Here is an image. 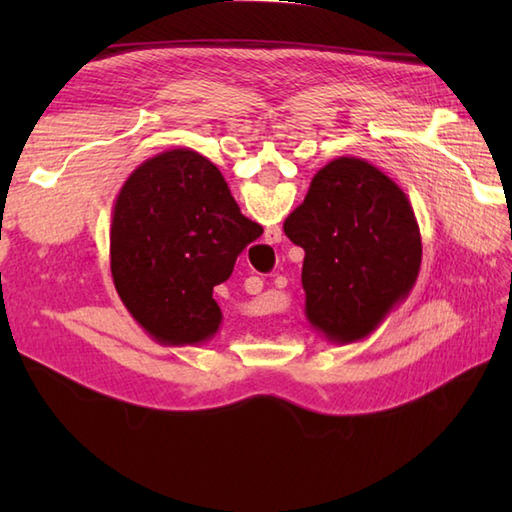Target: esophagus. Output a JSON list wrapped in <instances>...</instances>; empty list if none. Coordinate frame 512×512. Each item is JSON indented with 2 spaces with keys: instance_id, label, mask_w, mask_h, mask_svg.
Returning <instances> with one entry per match:
<instances>
[{
  "instance_id": "esophagus-1",
  "label": "esophagus",
  "mask_w": 512,
  "mask_h": 512,
  "mask_svg": "<svg viewBox=\"0 0 512 512\" xmlns=\"http://www.w3.org/2000/svg\"><path fill=\"white\" fill-rule=\"evenodd\" d=\"M266 242H270V244L281 242V231H279V228H268V231H266Z\"/></svg>"
}]
</instances>
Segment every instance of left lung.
Wrapping results in <instances>:
<instances>
[{"instance_id": "1", "label": "left lung", "mask_w": 512, "mask_h": 512, "mask_svg": "<svg viewBox=\"0 0 512 512\" xmlns=\"http://www.w3.org/2000/svg\"><path fill=\"white\" fill-rule=\"evenodd\" d=\"M284 233L306 250V317L332 343L372 334L420 273V228L407 193L363 158L341 156L319 169Z\"/></svg>"}]
</instances>
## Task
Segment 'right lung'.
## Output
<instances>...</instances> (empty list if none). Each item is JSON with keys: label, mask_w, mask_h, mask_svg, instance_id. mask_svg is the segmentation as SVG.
Wrapping results in <instances>:
<instances>
[{"label": "right lung", "mask_w": 512, "mask_h": 512, "mask_svg": "<svg viewBox=\"0 0 512 512\" xmlns=\"http://www.w3.org/2000/svg\"><path fill=\"white\" fill-rule=\"evenodd\" d=\"M262 233L209 158L191 149L162 151L132 171L114 202L110 257L118 297L162 343L209 341L222 323L213 288Z\"/></svg>", "instance_id": "right-lung-1"}]
</instances>
